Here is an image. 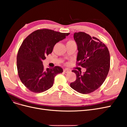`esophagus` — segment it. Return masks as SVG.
Masks as SVG:
<instances>
[{"label":"esophagus","instance_id":"34e87169","mask_svg":"<svg viewBox=\"0 0 127 127\" xmlns=\"http://www.w3.org/2000/svg\"><path fill=\"white\" fill-rule=\"evenodd\" d=\"M69 71H70V70H69V69H67V68L64 69V72H65V73H68V72H69Z\"/></svg>","mask_w":127,"mask_h":127}]
</instances>
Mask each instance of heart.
<instances>
[{
    "mask_svg": "<svg viewBox=\"0 0 127 127\" xmlns=\"http://www.w3.org/2000/svg\"><path fill=\"white\" fill-rule=\"evenodd\" d=\"M72 42H74V41H72V40H69V41H68L67 42V43H72Z\"/></svg>",
    "mask_w": 127,
    "mask_h": 127,
    "instance_id": "obj_1",
    "label": "heart"
}]
</instances>
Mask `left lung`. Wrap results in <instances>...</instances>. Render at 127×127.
Listing matches in <instances>:
<instances>
[{
    "label": "left lung",
    "instance_id": "8db88e82",
    "mask_svg": "<svg viewBox=\"0 0 127 127\" xmlns=\"http://www.w3.org/2000/svg\"><path fill=\"white\" fill-rule=\"evenodd\" d=\"M74 37L78 51L76 64L86 71L82 74L80 70H73L76 79L70 85L80 93L89 94L105 81L110 67V53L105 44L85 32H76Z\"/></svg>",
    "mask_w": 127,
    "mask_h": 127
}]
</instances>
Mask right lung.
<instances>
[{
    "label": "right lung",
    "instance_id": "add662e5",
    "mask_svg": "<svg viewBox=\"0 0 127 127\" xmlns=\"http://www.w3.org/2000/svg\"><path fill=\"white\" fill-rule=\"evenodd\" d=\"M69 34L43 29L32 32L22 42L17 56L18 74L30 91L39 93L49 90L53 86L55 76L63 72L59 66L45 69L42 61L51 53L57 42Z\"/></svg>",
    "mask_w": 127,
    "mask_h": 127
}]
</instances>
